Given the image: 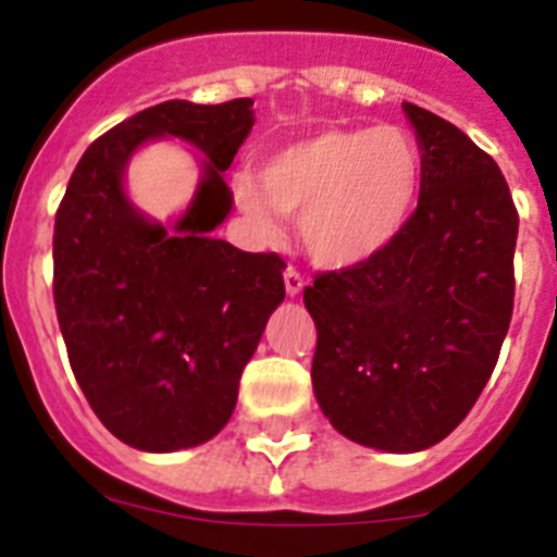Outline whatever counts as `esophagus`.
<instances>
[{
	"label": "esophagus",
	"instance_id": "34e87169",
	"mask_svg": "<svg viewBox=\"0 0 557 557\" xmlns=\"http://www.w3.org/2000/svg\"><path fill=\"white\" fill-rule=\"evenodd\" d=\"M284 287H287V295H298L304 289V275L295 268L284 270Z\"/></svg>",
	"mask_w": 557,
	"mask_h": 557
}]
</instances>
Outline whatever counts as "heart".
I'll list each match as a JSON object with an SVG mask.
<instances>
[{"label": "heart", "mask_w": 557, "mask_h": 557, "mask_svg": "<svg viewBox=\"0 0 557 557\" xmlns=\"http://www.w3.org/2000/svg\"><path fill=\"white\" fill-rule=\"evenodd\" d=\"M421 152L401 127H332L270 152L231 184L236 209L262 239L298 218L304 250L323 268H354L401 234L421 189Z\"/></svg>", "instance_id": "b5f03b06"}]
</instances>
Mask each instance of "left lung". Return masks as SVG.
Here are the masks:
<instances>
[{"instance_id": "1", "label": "left lung", "mask_w": 557, "mask_h": 557, "mask_svg": "<svg viewBox=\"0 0 557 557\" xmlns=\"http://www.w3.org/2000/svg\"><path fill=\"white\" fill-rule=\"evenodd\" d=\"M421 147V198L401 234L354 268L314 275L312 387L339 435L421 451L469 416L513 314L519 211L474 141L405 102Z\"/></svg>"}]
</instances>
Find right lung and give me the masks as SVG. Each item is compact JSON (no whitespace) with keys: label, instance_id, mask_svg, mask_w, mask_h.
Returning a JSON list of instances; mask_svg holds the SVG:
<instances>
[{"label":"right lung","instance_id":"obj_1","mask_svg":"<svg viewBox=\"0 0 557 557\" xmlns=\"http://www.w3.org/2000/svg\"><path fill=\"white\" fill-rule=\"evenodd\" d=\"M250 108L239 97L133 113L91 141L58 206L52 295L69 366L106 430L133 449L178 451L218 435L284 301L282 256L211 236L231 211L223 172L253 127ZM159 135H178L210 159L172 232L141 219L121 189L132 150Z\"/></svg>","mask_w":557,"mask_h":557}]
</instances>
